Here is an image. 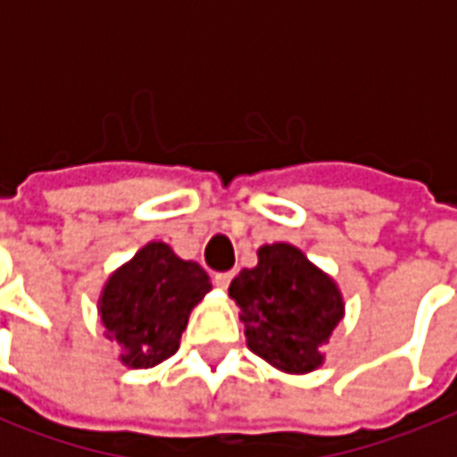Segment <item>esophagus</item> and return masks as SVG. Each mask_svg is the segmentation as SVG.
Wrapping results in <instances>:
<instances>
[{
    "label": "esophagus",
    "mask_w": 457,
    "mask_h": 457,
    "mask_svg": "<svg viewBox=\"0 0 457 457\" xmlns=\"http://www.w3.org/2000/svg\"><path fill=\"white\" fill-rule=\"evenodd\" d=\"M232 278H235V272H215V287H220V289H228L229 282H232Z\"/></svg>",
    "instance_id": "1"
}]
</instances>
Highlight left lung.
Instances as JSON below:
<instances>
[{
    "mask_svg": "<svg viewBox=\"0 0 457 457\" xmlns=\"http://www.w3.org/2000/svg\"><path fill=\"white\" fill-rule=\"evenodd\" d=\"M229 296L242 308L251 351L296 375L322 362L320 344L344 315L339 289L292 244L261 246L258 265L232 279Z\"/></svg>",
    "mask_w": 457,
    "mask_h": 457,
    "instance_id": "left-lung-1",
    "label": "left lung"
}]
</instances>
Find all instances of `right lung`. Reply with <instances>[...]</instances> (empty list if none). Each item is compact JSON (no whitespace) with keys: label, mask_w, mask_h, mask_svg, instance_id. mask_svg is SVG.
Masks as SVG:
<instances>
[{"label":"right lung","mask_w":457,"mask_h":457,"mask_svg":"<svg viewBox=\"0 0 457 457\" xmlns=\"http://www.w3.org/2000/svg\"><path fill=\"white\" fill-rule=\"evenodd\" d=\"M211 289L204 268L182 261L163 242L146 244L106 282L102 325L125 348L128 368H154L179 346L187 318Z\"/></svg>","instance_id":"right-lung-1"}]
</instances>
